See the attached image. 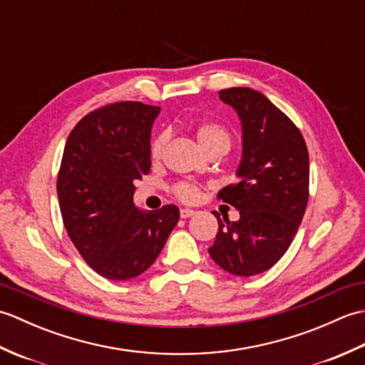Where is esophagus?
<instances>
[{
    "label": "esophagus",
    "mask_w": 365,
    "mask_h": 365,
    "mask_svg": "<svg viewBox=\"0 0 365 365\" xmlns=\"http://www.w3.org/2000/svg\"><path fill=\"white\" fill-rule=\"evenodd\" d=\"M195 213H196V212L191 210V208H182V210H180V218L187 220V218H190V216H192Z\"/></svg>",
    "instance_id": "esophagus-1"
}]
</instances>
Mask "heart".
Listing matches in <instances>:
<instances>
[{
  "mask_svg": "<svg viewBox=\"0 0 365 365\" xmlns=\"http://www.w3.org/2000/svg\"><path fill=\"white\" fill-rule=\"evenodd\" d=\"M169 131H161L157 136L152 139L150 143V157L153 160H158L163 150L169 141ZM196 136L200 145L204 147L207 152H213V150H229L230 143H232V136L229 133V130L222 125L220 122L215 120H205L202 123H199L196 128ZM174 195L180 199L185 200V202H192L196 200L199 196V190L196 185L191 183H177L174 185Z\"/></svg>",
  "mask_w": 365,
  "mask_h": 365,
  "instance_id": "obj_1",
  "label": "heart"
}]
</instances>
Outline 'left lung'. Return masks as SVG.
<instances>
[{"label":"left lung","mask_w":365,"mask_h":365,"mask_svg":"<svg viewBox=\"0 0 365 365\" xmlns=\"http://www.w3.org/2000/svg\"><path fill=\"white\" fill-rule=\"evenodd\" d=\"M220 98L242 120L238 182L218 192L240 220L224 223L215 213L218 234L208 252L224 271L250 277L276 265L297 235L309 199V152L298 127L260 92L230 88Z\"/></svg>","instance_id":"8db88e82"}]
</instances>
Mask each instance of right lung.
Returning <instances> with one entry per match:
<instances>
[{"instance_id": "1", "label": "right lung", "mask_w": 365, "mask_h": 365, "mask_svg": "<svg viewBox=\"0 0 365 365\" xmlns=\"http://www.w3.org/2000/svg\"><path fill=\"white\" fill-rule=\"evenodd\" d=\"M160 106L118 102L76 123L64 147L58 199L68 237L100 276L143 274L180 218L175 205L143 212L135 180L150 170V131Z\"/></svg>"}]
</instances>
